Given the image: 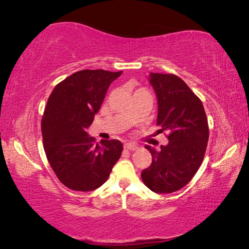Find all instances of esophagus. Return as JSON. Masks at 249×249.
Returning <instances> with one entry per match:
<instances>
[{
    "instance_id": "34e87169",
    "label": "esophagus",
    "mask_w": 249,
    "mask_h": 249,
    "mask_svg": "<svg viewBox=\"0 0 249 249\" xmlns=\"http://www.w3.org/2000/svg\"><path fill=\"white\" fill-rule=\"evenodd\" d=\"M124 148L129 149V151H135V149L138 148V145L135 144V142H125V144H124Z\"/></svg>"
}]
</instances>
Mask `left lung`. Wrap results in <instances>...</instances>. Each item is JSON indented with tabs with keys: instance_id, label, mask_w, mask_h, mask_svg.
Here are the masks:
<instances>
[{
	"instance_id": "1",
	"label": "left lung",
	"mask_w": 249,
	"mask_h": 249,
	"mask_svg": "<svg viewBox=\"0 0 249 249\" xmlns=\"http://www.w3.org/2000/svg\"><path fill=\"white\" fill-rule=\"evenodd\" d=\"M149 84L158 98L160 131H169L168 145L156 151L146 145L152 164L142 179L152 192L169 194L185 187L202 164L209 141V124L202 102L176 74L153 73Z\"/></svg>"
}]
</instances>
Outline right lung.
Wrapping results in <instances>:
<instances>
[{"mask_svg": "<svg viewBox=\"0 0 249 249\" xmlns=\"http://www.w3.org/2000/svg\"><path fill=\"white\" fill-rule=\"evenodd\" d=\"M122 71L81 70L57 84L42 119L44 149L53 171L68 188L91 192L107 181L120 159L118 139L95 144L87 129L100 111L112 81Z\"/></svg>", "mask_w": 249, "mask_h": 249, "instance_id": "add662e5", "label": "right lung"}]
</instances>
